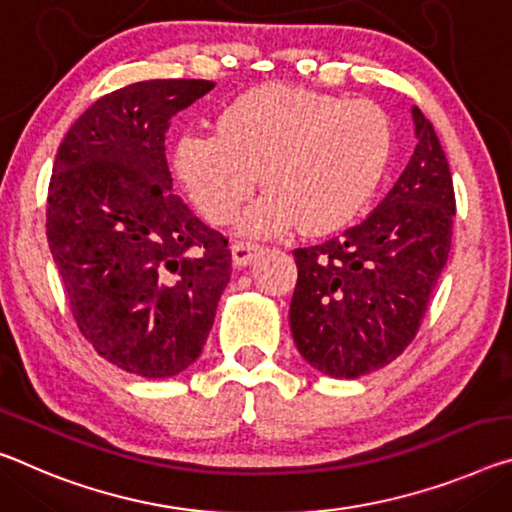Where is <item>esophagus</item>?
Listing matches in <instances>:
<instances>
[{"mask_svg": "<svg viewBox=\"0 0 512 512\" xmlns=\"http://www.w3.org/2000/svg\"><path fill=\"white\" fill-rule=\"evenodd\" d=\"M259 248L257 243H250V241H237L232 246V259L237 266H250L255 262V257L259 255Z\"/></svg>", "mask_w": 512, "mask_h": 512, "instance_id": "obj_1", "label": "esophagus"}]
</instances>
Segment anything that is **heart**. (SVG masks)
<instances>
[{
    "instance_id": "obj_1",
    "label": "heart",
    "mask_w": 512,
    "mask_h": 512,
    "mask_svg": "<svg viewBox=\"0 0 512 512\" xmlns=\"http://www.w3.org/2000/svg\"><path fill=\"white\" fill-rule=\"evenodd\" d=\"M389 154L392 129L376 104L264 86L225 107L218 132L184 134L175 170L209 223H230L259 175L266 193L243 212L241 232L278 237L300 227L319 237L362 212Z\"/></svg>"
}]
</instances>
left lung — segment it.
Masks as SVG:
<instances>
[{
    "mask_svg": "<svg viewBox=\"0 0 512 512\" xmlns=\"http://www.w3.org/2000/svg\"><path fill=\"white\" fill-rule=\"evenodd\" d=\"M415 152L360 225L296 248L289 326L300 355L332 378H360L399 358L424 319L451 250L456 198L444 150L417 107Z\"/></svg>",
    "mask_w": 512,
    "mask_h": 512,
    "instance_id": "8db88e82",
    "label": "left lung"
}]
</instances>
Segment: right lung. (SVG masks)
<instances>
[{
  "instance_id": "1",
  "label": "right lung",
  "mask_w": 512,
  "mask_h": 512,
  "mask_svg": "<svg viewBox=\"0 0 512 512\" xmlns=\"http://www.w3.org/2000/svg\"><path fill=\"white\" fill-rule=\"evenodd\" d=\"M214 81L152 79L97 100L56 152L47 243L81 335L143 378L202 353L230 282L227 239L173 193L166 129Z\"/></svg>"
}]
</instances>
